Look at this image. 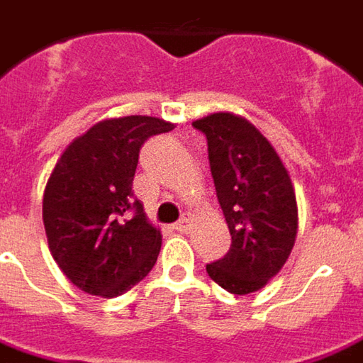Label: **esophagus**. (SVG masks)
Instances as JSON below:
<instances>
[{
    "label": "esophagus",
    "instance_id": "1",
    "mask_svg": "<svg viewBox=\"0 0 363 363\" xmlns=\"http://www.w3.org/2000/svg\"><path fill=\"white\" fill-rule=\"evenodd\" d=\"M172 229H177L179 233H186L191 229V220L189 219H181L179 223H174V227Z\"/></svg>",
    "mask_w": 363,
    "mask_h": 363
}]
</instances>
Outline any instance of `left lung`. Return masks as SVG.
Listing matches in <instances>:
<instances>
[{
  "instance_id": "8db88e82",
  "label": "left lung",
  "mask_w": 363,
  "mask_h": 363,
  "mask_svg": "<svg viewBox=\"0 0 363 363\" xmlns=\"http://www.w3.org/2000/svg\"><path fill=\"white\" fill-rule=\"evenodd\" d=\"M205 132L217 199L231 233L229 253L206 273L229 294L263 289L297 237V199L289 170L273 144L243 116L215 112L194 120Z\"/></svg>"
}]
</instances>
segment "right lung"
I'll return each instance as SVG.
<instances>
[{"mask_svg":"<svg viewBox=\"0 0 363 363\" xmlns=\"http://www.w3.org/2000/svg\"><path fill=\"white\" fill-rule=\"evenodd\" d=\"M172 128L155 116L100 120L57 158L42 203L45 237L82 291L110 299L155 267L162 235L134 199L132 181L144 140Z\"/></svg>","mask_w":363,"mask_h":363,"instance_id":"add662e5","label":"right lung"}]
</instances>
